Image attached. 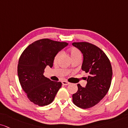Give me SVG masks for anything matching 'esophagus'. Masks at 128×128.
I'll return each mask as SVG.
<instances>
[{"label":"esophagus","mask_w":128,"mask_h":128,"mask_svg":"<svg viewBox=\"0 0 128 128\" xmlns=\"http://www.w3.org/2000/svg\"><path fill=\"white\" fill-rule=\"evenodd\" d=\"M62 84L64 85V86H68V85H69V84H70L69 82H67L66 81H63L62 82Z\"/></svg>","instance_id":"esophagus-1"}]
</instances>
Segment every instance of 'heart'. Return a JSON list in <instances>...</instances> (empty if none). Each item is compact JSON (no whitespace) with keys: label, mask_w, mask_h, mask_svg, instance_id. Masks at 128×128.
Here are the masks:
<instances>
[{"label":"heart","mask_w":128,"mask_h":128,"mask_svg":"<svg viewBox=\"0 0 128 128\" xmlns=\"http://www.w3.org/2000/svg\"><path fill=\"white\" fill-rule=\"evenodd\" d=\"M69 53H70V58H71V59H73V58H75L78 56H81V52H80V50H78L76 48H72L71 49L69 50ZM60 56H61L60 52L58 53V54L55 56L54 59V62L55 63L58 61V60H59Z\"/></svg>","instance_id":"b5f03b06"}]
</instances>
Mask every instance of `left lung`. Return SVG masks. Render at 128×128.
Returning a JSON list of instances; mask_svg holds the SVG:
<instances>
[{
  "label": "left lung",
  "instance_id": "obj_1",
  "mask_svg": "<svg viewBox=\"0 0 128 128\" xmlns=\"http://www.w3.org/2000/svg\"><path fill=\"white\" fill-rule=\"evenodd\" d=\"M72 45L82 53V70L89 73L86 86L77 85L78 90L72 95V100L78 108H92L109 90L113 75L111 64L106 54L95 45L86 42H73Z\"/></svg>",
  "mask_w": 128,
  "mask_h": 128
}]
</instances>
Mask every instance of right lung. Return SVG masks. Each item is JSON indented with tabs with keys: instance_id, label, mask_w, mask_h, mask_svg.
Segmentation results:
<instances>
[{
	"instance_id": "right-lung-1",
	"label": "right lung",
	"mask_w": 128,
	"mask_h": 128,
	"mask_svg": "<svg viewBox=\"0 0 128 128\" xmlns=\"http://www.w3.org/2000/svg\"><path fill=\"white\" fill-rule=\"evenodd\" d=\"M68 44L42 39L28 46L20 55L18 64L19 81L28 99L35 104H49L61 87L60 82L51 81L43 74L47 66H53L55 56Z\"/></svg>"
}]
</instances>
